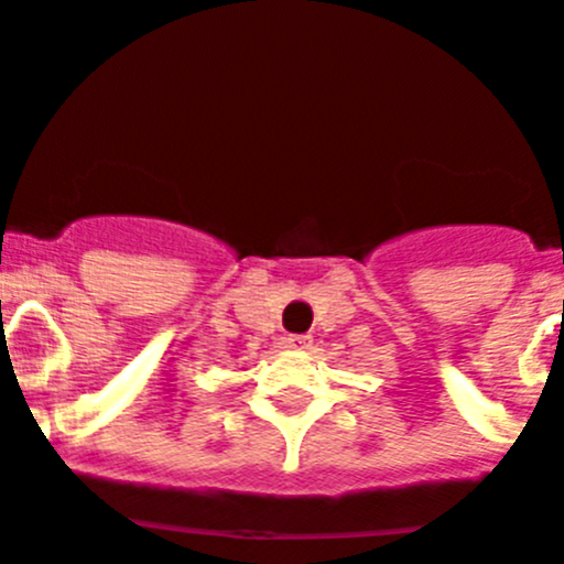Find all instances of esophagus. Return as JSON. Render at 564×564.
<instances>
[{"label": "esophagus", "mask_w": 564, "mask_h": 564, "mask_svg": "<svg viewBox=\"0 0 564 564\" xmlns=\"http://www.w3.org/2000/svg\"><path fill=\"white\" fill-rule=\"evenodd\" d=\"M313 344L311 336H285L282 338V347H291V350H307Z\"/></svg>", "instance_id": "1"}]
</instances>
